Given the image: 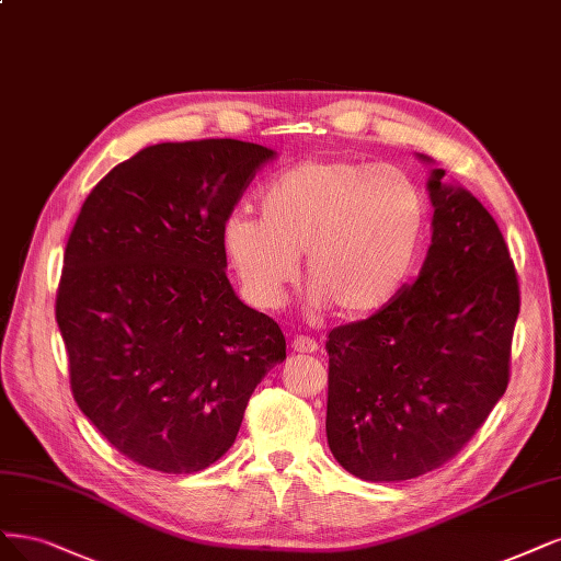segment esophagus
I'll return each instance as SVG.
<instances>
[{"instance_id": "34e87169", "label": "esophagus", "mask_w": 561, "mask_h": 561, "mask_svg": "<svg viewBox=\"0 0 561 561\" xmlns=\"http://www.w3.org/2000/svg\"><path fill=\"white\" fill-rule=\"evenodd\" d=\"M293 347L297 353H316L318 351V341L311 336H295Z\"/></svg>"}]
</instances>
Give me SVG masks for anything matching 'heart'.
Segmentation results:
<instances>
[{"mask_svg":"<svg viewBox=\"0 0 561 561\" xmlns=\"http://www.w3.org/2000/svg\"><path fill=\"white\" fill-rule=\"evenodd\" d=\"M260 218L237 210L220 241L243 295L260 308L283 301L299 255L308 304L371 318L415 278L430 237V199L403 169L347 158L289 167L260 192Z\"/></svg>","mask_w":561,"mask_h":561,"instance_id":"1","label":"heart"}]
</instances>
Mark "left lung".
<instances>
[{"mask_svg": "<svg viewBox=\"0 0 561 561\" xmlns=\"http://www.w3.org/2000/svg\"><path fill=\"white\" fill-rule=\"evenodd\" d=\"M420 160L432 162L427 156ZM432 169V245L385 311L327 339V443L362 480L399 482L446 465L508 388L519 287L499 225Z\"/></svg>", "mask_w": 561, "mask_h": 561, "instance_id": "obj_1", "label": "left lung"}]
</instances>
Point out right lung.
<instances>
[{
  "label": "right lung",
  "mask_w": 561,
  "mask_h": 561,
  "mask_svg": "<svg viewBox=\"0 0 561 561\" xmlns=\"http://www.w3.org/2000/svg\"><path fill=\"white\" fill-rule=\"evenodd\" d=\"M276 152L237 139L158 144L92 187L69 234L55 318L71 392L141 467L195 473L234 443L280 327L231 287L220 241Z\"/></svg>",
  "instance_id": "add662e5"
}]
</instances>
